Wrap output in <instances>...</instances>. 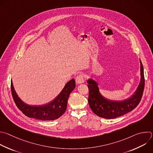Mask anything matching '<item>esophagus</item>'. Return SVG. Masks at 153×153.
<instances>
[{
  "label": "esophagus",
  "mask_w": 153,
  "mask_h": 153,
  "mask_svg": "<svg viewBox=\"0 0 153 153\" xmlns=\"http://www.w3.org/2000/svg\"><path fill=\"white\" fill-rule=\"evenodd\" d=\"M76 81L78 84L83 83L85 82V77L83 74H79L76 77Z\"/></svg>",
  "instance_id": "34e87169"
}]
</instances>
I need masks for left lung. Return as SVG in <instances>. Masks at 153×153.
I'll use <instances>...</instances> for the list:
<instances>
[{
	"instance_id": "obj_1",
	"label": "left lung",
	"mask_w": 153,
	"mask_h": 153,
	"mask_svg": "<svg viewBox=\"0 0 153 153\" xmlns=\"http://www.w3.org/2000/svg\"><path fill=\"white\" fill-rule=\"evenodd\" d=\"M140 63V80L134 93L128 98L123 101L108 99L101 94L98 83L93 79L87 81L89 89V105L93 112L97 116L106 119L115 118L130 112L140 103L145 86L143 68Z\"/></svg>"
}]
</instances>
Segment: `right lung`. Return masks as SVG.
<instances>
[{
  "label": "right lung",
  "mask_w": 153,
  "mask_h": 153,
  "mask_svg": "<svg viewBox=\"0 0 153 153\" xmlns=\"http://www.w3.org/2000/svg\"><path fill=\"white\" fill-rule=\"evenodd\" d=\"M75 86V80L73 79L66 83L61 93L52 102L42 106H32L24 103L19 97L13 86L12 80L11 82L13 97L17 108L26 116L42 121L55 120L64 114L67 109L69 95Z\"/></svg>",
  "instance_id": "add662e5"
}]
</instances>
